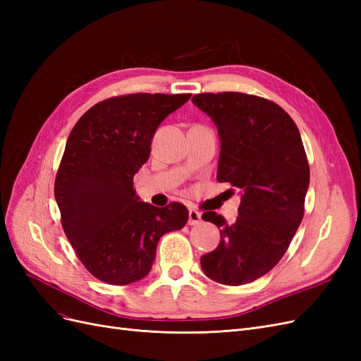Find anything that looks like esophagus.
Here are the masks:
<instances>
[{
    "label": "esophagus",
    "mask_w": 361,
    "mask_h": 361,
    "mask_svg": "<svg viewBox=\"0 0 361 361\" xmlns=\"http://www.w3.org/2000/svg\"><path fill=\"white\" fill-rule=\"evenodd\" d=\"M200 221H202V214L199 211H195V209H190V212H188V223L191 226H195V224H199Z\"/></svg>",
    "instance_id": "34e87169"
}]
</instances>
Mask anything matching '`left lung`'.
I'll list each match as a JSON object with an SVG mask.
<instances>
[{"label": "left lung", "instance_id": "1", "mask_svg": "<svg viewBox=\"0 0 361 361\" xmlns=\"http://www.w3.org/2000/svg\"><path fill=\"white\" fill-rule=\"evenodd\" d=\"M192 104L218 128V182L241 190L235 223L214 211L202 215L220 228L221 241L200 265L216 283L245 285L279 264L301 224L310 180L302 140L290 116L265 97L200 93Z\"/></svg>", "mask_w": 361, "mask_h": 361}]
</instances>
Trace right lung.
I'll return each mask as SVG.
<instances>
[{
    "label": "right lung",
    "mask_w": 361,
    "mask_h": 361,
    "mask_svg": "<svg viewBox=\"0 0 361 361\" xmlns=\"http://www.w3.org/2000/svg\"><path fill=\"white\" fill-rule=\"evenodd\" d=\"M191 94L114 96L85 111L69 134L54 185L61 226L92 276L123 286L149 274L159 238L188 221L182 203L140 202L134 174L161 122Z\"/></svg>",
    "instance_id": "add662e5"
}]
</instances>
